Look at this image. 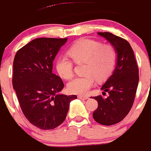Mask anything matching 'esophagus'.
<instances>
[{"label":"esophagus","mask_w":151,"mask_h":151,"mask_svg":"<svg viewBox=\"0 0 151 151\" xmlns=\"http://www.w3.org/2000/svg\"><path fill=\"white\" fill-rule=\"evenodd\" d=\"M78 97L79 98V99H82V100L88 99V96H87V95H78Z\"/></svg>","instance_id":"obj_1"}]
</instances>
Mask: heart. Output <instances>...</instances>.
Wrapping results in <instances>:
<instances>
[{"label":"heart","instance_id":"1","mask_svg":"<svg viewBox=\"0 0 151 151\" xmlns=\"http://www.w3.org/2000/svg\"><path fill=\"white\" fill-rule=\"evenodd\" d=\"M68 54L76 64L85 63V76L74 78L67 85L73 94H85L94 86L96 79L103 82L110 77L116 62L117 53L110 44L103 45L101 41L82 38L75 42L68 50ZM57 73L65 79L74 75V63L66 56H60L56 63Z\"/></svg>","mask_w":151,"mask_h":151}]
</instances>
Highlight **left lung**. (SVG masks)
Returning <instances> with one entry per match:
<instances>
[{"instance_id":"8db88e82","label":"left lung","mask_w":151,"mask_h":151,"mask_svg":"<svg viewBox=\"0 0 151 151\" xmlns=\"http://www.w3.org/2000/svg\"><path fill=\"white\" fill-rule=\"evenodd\" d=\"M98 35L114 46L117 61L113 75L101 88L107 92L108 96L105 98L101 95L93 97L98 103L93 117L101 125H111L121 122L132 106L139 81L138 67L134 51L126 40L110 32H98Z\"/></svg>"}]
</instances>
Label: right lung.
I'll list each match as a JSON object with an SVG mask.
<instances>
[{"instance_id":"1","label":"right lung","mask_w":151,"mask_h":151,"mask_svg":"<svg viewBox=\"0 0 151 151\" xmlns=\"http://www.w3.org/2000/svg\"><path fill=\"white\" fill-rule=\"evenodd\" d=\"M67 38H39L20 48L13 60V87L29 122L43 130L63 122L76 95L58 94L64 87L52 73L53 61Z\"/></svg>"}]
</instances>
